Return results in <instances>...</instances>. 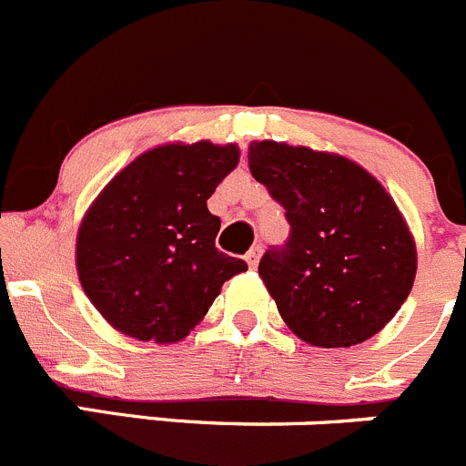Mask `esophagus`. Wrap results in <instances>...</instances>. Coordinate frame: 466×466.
<instances>
[{
	"label": "esophagus",
	"instance_id": "1",
	"mask_svg": "<svg viewBox=\"0 0 466 466\" xmlns=\"http://www.w3.org/2000/svg\"><path fill=\"white\" fill-rule=\"evenodd\" d=\"M259 255H262V248H259V246L250 248V250H248V253H246V262H248V267H250V268L258 267Z\"/></svg>",
	"mask_w": 466,
	"mask_h": 466
}]
</instances>
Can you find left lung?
Here are the masks:
<instances>
[{"label":"left lung","mask_w":466,"mask_h":466,"mask_svg":"<svg viewBox=\"0 0 466 466\" xmlns=\"http://www.w3.org/2000/svg\"><path fill=\"white\" fill-rule=\"evenodd\" d=\"M248 167L292 228L259 259L285 324L326 350L380 333L416 278L414 237L384 186L345 156L287 142H253Z\"/></svg>","instance_id":"left-lung-1"}]
</instances>
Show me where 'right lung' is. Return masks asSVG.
<instances>
[{"label":"right lung","mask_w":466,"mask_h":466,"mask_svg":"<svg viewBox=\"0 0 466 466\" xmlns=\"http://www.w3.org/2000/svg\"><path fill=\"white\" fill-rule=\"evenodd\" d=\"M237 163V145L172 142L137 156L94 199L77 229V276L116 331L184 340L223 282L248 271L216 248L220 218L207 208Z\"/></svg>","instance_id":"1"}]
</instances>
